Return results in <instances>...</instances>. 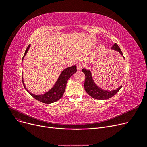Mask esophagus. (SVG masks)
Wrapping results in <instances>:
<instances>
[{
	"mask_svg": "<svg viewBox=\"0 0 147 147\" xmlns=\"http://www.w3.org/2000/svg\"><path fill=\"white\" fill-rule=\"evenodd\" d=\"M83 67V65L82 64L79 63L78 65H77V69H78V70H80Z\"/></svg>",
	"mask_w": 147,
	"mask_h": 147,
	"instance_id": "34e87169",
	"label": "esophagus"
}]
</instances>
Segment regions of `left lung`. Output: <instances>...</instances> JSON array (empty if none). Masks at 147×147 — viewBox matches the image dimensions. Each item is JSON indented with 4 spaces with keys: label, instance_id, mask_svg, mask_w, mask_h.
Wrapping results in <instances>:
<instances>
[{
    "label": "left lung",
    "instance_id": "left-lung-1",
    "mask_svg": "<svg viewBox=\"0 0 147 147\" xmlns=\"http://www.w3.org/2000/svg\"><path fill=\"white\" fill-rule=\"evenodd\" d=\"M111 49L117 51L121 55H123V53L117 43H115L112 46ZM123 58L125 59L124 57H123ZM82 71L85 74V80H84V88L88 94V95L93 98L100 100L109 99L116 94L122 87V86H121L117 89L111 91L103 90L101 88H99L95 83L93 78L92 77V74L89 70H88V69H86L85 68H83L82 69Z\"/></svg>",
    "mask_w": 147,
    "mask_h": 147
}]
</instances>
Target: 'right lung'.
I'll use <instances>...</instances> for the list:
<instances>
[{
	"label": "right lung",
	"mask_w": 147,
	"mask_h": 147,
	"mask_svg": "<svg viewBox=\"0 0 147 147\" xmlns=\"http://www.w3.org/2000/svg\"><path fill=\"white\" fill-rule=\"evenodd\" d=\"M30 45H29L26 50L24 56L22 57V61L24 59L26 53H27L28 49L30 48ZM77 71L76 69V66L74 65L70 67H68L62 71L61 73L59 78L58 79L57 82L55 83V85L53 86V88L49 90L48 92H46L45 94L43 95H36L33 94H32L30 92L28 91L27 88L25 86V84L24 83V81H23V79L22 77V83L23 85H24L25 89L28 92V93L31 95V96H33L34 98L37 99V101H40L41 102L45 103V104H51L53 102H55L63 97V94L65 90L66 87V84L68 80V79L70 78V77L74 74Z\"/></svg>",
	"instance_id": "1"
}]
</instances>
